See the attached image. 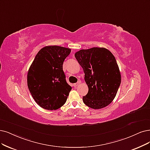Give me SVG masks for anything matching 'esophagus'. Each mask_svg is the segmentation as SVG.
<instances>
[{"label": "esophagus", "instance_id": "obj_1", "mask_svg": "<svg viewBox=\"0 0 150 150\" xmlns=\"http://www.w3.org/2000/svg\"><path fill=\"white\" fill-rule=\"evenodd\" d=\"M80 81H78L77 83H74V87L78 86L80 85Z\"/></svg>", "mask_w": 150, "mask_h": 150}]
</instances>
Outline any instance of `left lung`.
Instances as JSON below:
<instances>
[{
    "instance_id": "left-lung-1",
    "label": "left lung",
    "mask_w": 150,
    "mask_h": 150,
    "mask_svg": "<svg viewBox=\"0 0 150 150\" xmlns=\"http://www.w3.org/2000/svg\"><path fill=\"white\" fill-rule=\"evenodd\" d=\"M75 57L83 69L88 87L83 103L94 109L106 107L114 100L121 83L114 55L104 47H92L80 50Z\"/></svg>"
}]
</instances>
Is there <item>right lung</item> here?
I'll return each instance as SVG.
<instances>
[{"label": "right lung", "instance_id": "right-lung-1", "mask_svg": "<svg viewBox=\"0 0 150 150\" xmlns=\"http://www.w3.org/2000/svg\"><path fill=\"white\" fill-rule=\"evenodd\" d=\"M69 48L47 46L38 52L27 74V84L36 103L43 109L56 110L65 103L71 90L67 83L63 63Z\"/></svg>", "mask_w": 150, "mask_h": 150}]
</instances>
